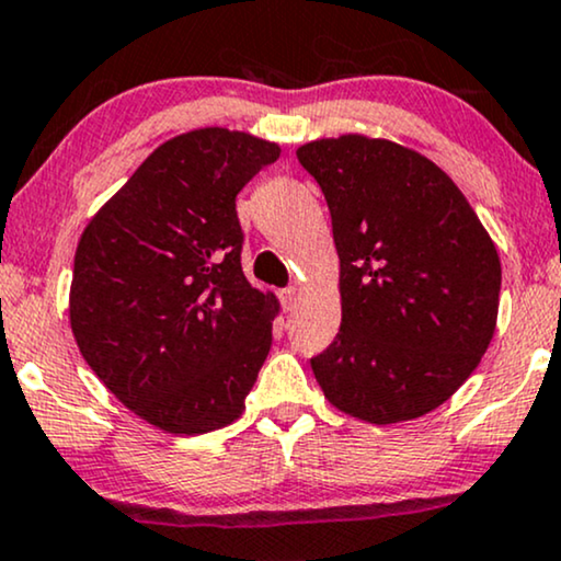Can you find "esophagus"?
<instances>
[{"label":"esophagus","instance_id":"obj_1","mask_svg":"<svg viewBox=\"0 0 561 561\" xmlns=\"http://www.w3.org/2000/svg\"><path fill=\"white\" fill-rule=\"evenodd\" d=\"M280 301H283V309H286V312H291V309L296 307V301H299V288H283Z\"/></svg>","mask_w":561,"mask_h":561}]
</instances>
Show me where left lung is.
I'll return each instance as SVG.
<instances>
[{"label":"left lung","instance_id":"left-lung-1","mask_svg":"<svg viewBox=\"0 0 561 561\" xmlns=\"http://www.w3.org/2000/svg\"><path fill=\"white\" fill-rule=\"evenodd\" d=\"M320 184L341 260V333L312 371L337 411L424 416L486 354L502 265L458 184L419 150L358 133L296 150Z\"/></svg>","mask_w":561,"mask_h":561}]
</instances>
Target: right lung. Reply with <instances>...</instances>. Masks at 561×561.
Segmentation results:
<instances>
[{
  "mask_svg": "<svg viewBox=\"0 0 561 561\" xmlns=\"http://www.w3.org/2000/svg\"><path fill=\"white\" fill-rule=\"evenodd\" d=\"M278 142L226 127L176 135L88 220L69 328L116 400L161 432L233 424L280 312L241 273L237 195Z\"/></svg>",
  "mask_w": 561,
  "mask_h": 561,
  "instance_id": "right-lung-1",
  "label": "right lung"
}]
</instances>
